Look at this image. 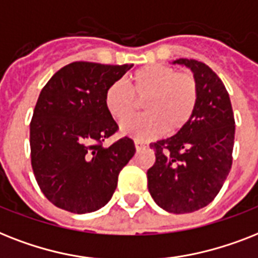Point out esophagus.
I'll return each mask as SVG.
<instances>
[{
    "mask_svg": "<svg viewBox=\"0 0 258 258\" xmlns=\"http://www.w3.org/2000/svg\"><path fill=\"white\" fill-rule=\"evenodd\" d=\"M135 146L137 150H141V149H145L146 148V144L141 140H135Z\"/></svg>",
    "mask_w": 258,
    "mask_h": 258,
    "instance_id": "obj_1",
    "label": "esophagus"
}]
</instances>
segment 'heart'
<instances>
[{
	"mask_svg": "<svg viewBox=\"0 0 258 258\" xmlns=\"http://www.w3.org/2000/svg\"><path fill=\"white\" fill-rule=\"evenodd\" d=\"M144 99L145 115L122 125V133L136 140L156 139L165 131L176 133L189 122L199 101V84L189 72L165 65H146L132 74L127 88L121 82L109 86L104 96L108 113L123 122Z\"/></svg>",
	"mask_w": 258,
	"mask_h": 258,
	"instance_id": "b5f03b06",
	"label": "heart"
}]
</instances>
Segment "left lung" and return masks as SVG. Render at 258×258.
Returning <instances> with one entry per match:
<instances>
[{
	"mask_svg": "<svg viewBox=\"0 0 258 258\" xmlns=\"http://www.w3.org/2000/svg\"><path fill=\"white\" fill-rule=\"evenodd\" d=\"M173 63L195 73L199 101L177 135L150 144L156 162L146 176L158 207L184 214L207 207L218 195L232 168L236 126L229 94L217 74L197 59L178 58Z\"/></svg>",
	"mask_w": 258,
	"mask_h": 258,
	"instance_id": "left-lung-1",
	"label": "left lung"
}]
</instances>
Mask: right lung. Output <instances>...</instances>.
<instances>
[{
    "mask_svg": "<svg viewBox=\"0 0 258 258\" xmlns=\"http://www.w3.org/2000/svg\"><path fill=\"white\" fill-rule=\"evenodd\" d=\"M132 67L76 61L41 90L30 121V158L41 191L57 208L82 214L104 207L135 156L129 137L102 145L118 131L105 92Z\"/></svg>",
    "mask_w": 258,
    "mask_h": 258,
    "instance_id": "add662e5",
    "label": "right lung"
}]
</instances>
